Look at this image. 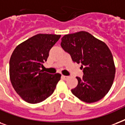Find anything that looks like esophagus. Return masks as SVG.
Here are the masks:
<instances>
[{
	"instance_id": "34e87169",
	"label": "esophagus",
	"mask_w": 125,
	"mask_h": 125,
	"mask_svg": "<svg viewBox=\"0 0 125 125\" xmlns=\"http://www.w3.org/2000/svg\"><path fill=\"white\" fill-rule=\"evenodd\" d=\"M61 78H62V79H63L64 80H67L68 79V78H69V77H68V76H63V75H62V76H61Z\"/></svg>"
}]
</instances>
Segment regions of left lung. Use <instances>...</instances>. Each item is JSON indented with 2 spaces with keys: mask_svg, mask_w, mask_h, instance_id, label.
Wrapping results in <instances>:
<instances>
[{
  "mask_svg": "<svg viewBox=\"0 0 125 125\" xmlns=\"http://www.w3.org/2000/svg\"><path fill=\"white\" fill-rule=\"evenodd\" d=\"M61 45L73 62L82 64L83 76L76 77L78 83L71 90L72 94L87 103L104 98L115 74L113 55L107 45L87 32L80 31L64 36Z\"/></svg>",
  "mask_w": 125,
  "mask_h": 125,
  "instance_id": "obj_1",
  "label": "left lung"
}]
</instances>
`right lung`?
I'll return each instance as SVG.
<instances>
[{
    "label": "right lung",
    "instance_id": "add662e5",
    "mask_svg": "<svg viewBox=\"0 0 125 125\" xmlns=\"http://www.w3.org/2000/svg\"><path fill=\"white\" fill-rule=\"evenodd\" d=\"M61 35L38 34L15 47L10 60V78L20 97L37 104L52 95L61 80L60 73L50 74L40 69Z\"/></svg>",
    "mask_w": 125,
    "mask_h": 125
}]
</instances>
